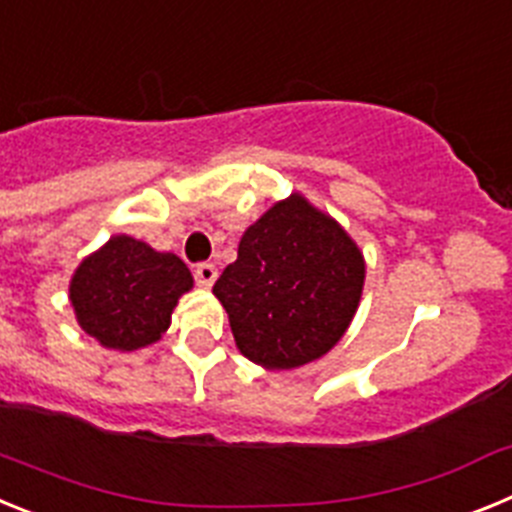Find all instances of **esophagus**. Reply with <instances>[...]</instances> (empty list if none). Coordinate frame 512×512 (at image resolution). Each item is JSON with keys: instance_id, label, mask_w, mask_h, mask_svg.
Segmentation results:
<instances>
[{"instance_id": "34e87169", "label": "esophagus", "mask_w": 512, "mask_h": 512, "mask_svg": "<svg viewBox=\"0 0 512 512\" xmlns=\"http://www.w3.org/2000/svg\"><path fill=\"white\" fill-rule=\"evenodd\" d=\"M194 279H197V284L200 287H212L217 279V266L215 264H197V269H194Z\"/></svg>"}]
</instances>
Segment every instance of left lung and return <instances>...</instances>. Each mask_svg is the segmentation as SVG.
I'll return each mask as SVG.
<instances>
[{
    "label": "left lung",
    "mask_w": 512,
    "mask_h": 512,
    "mask_svg": "<svg viewBox=\"0 0 512 512\" xmlns=\"http://www.w3.org/2000/svg\"><path fill=\"white\" fill-rule=\"evenodd\" d=\"M364 274L354 238L295 192L243 233L238 259L212 292L246 359L264 369H297L341 341Z\"/></svg>",
    "instance_id": "left-lung-1"
}]
</instances>
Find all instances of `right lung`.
Segmentation results:
<instances>
[{
    "label": "right lung",
    "mask_w": 512,
    "mask_h": 512,
    "mask_svg": "<svg viewBox=\"0 0 512 512\" xmlns=\"http://www.w3.org/2000/svg\"><path fill=\"white\" fill-rule=\"evenodd\" d=\"M192 284L179 256L130 235H112L74 271L69 300L94 341L115 351H138L164 336L176 302Z\"/></svg>",
    "instance_id": "1"
}]
</instances>
